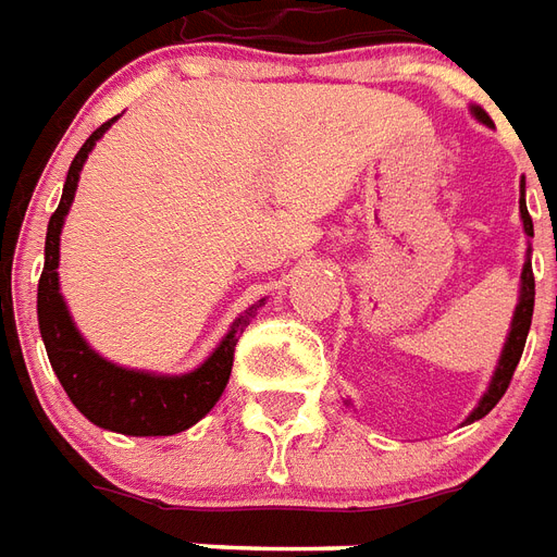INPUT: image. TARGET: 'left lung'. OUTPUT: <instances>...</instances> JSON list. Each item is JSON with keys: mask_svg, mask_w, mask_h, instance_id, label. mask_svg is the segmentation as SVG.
Listing matches in <instances>:
<instances>
[{"mask_svg": "<svg viewBox=\"0 0 557 557\" xmlns=\"http://www.w3.org/2000/svg\"><path fill=\"white\" fill-rule=\"evenodd\" d=\"M472 114H475L481 123L493 126V121H490V114L484 109L472 106ZM520 215H522L525 233L534 236V224H531L529 209H525V185H522V197H520ZM531 312H534V271H531V259H529V262L522 265L520 304H517V312H513V321H510V333H508V342H505V348H502V360H498L496 374H493V381H490L487 393H484V398L478 401L475 410L469 413L467 422H475V419H481V416H487L490 410L502 401V395L508 393L510 377H513V372H517V362H520L522 348H525V336H529V327H531Z\"/></svg>", "mask_w": 557, "mask_h": 557, "instance_id": "left-lung-1", "label": "left lung"}]
</instances>
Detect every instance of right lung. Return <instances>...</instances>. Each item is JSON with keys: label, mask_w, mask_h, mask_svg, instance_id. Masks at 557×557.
Returning a JSON list of instances; mask_svg holds the SVG:
<instances>
[{"label": "right lung", "mask_w": 557, "mask_h": 557, "mask_svg": "<svg viewBox=\"0 0 557 557\" xmlns=\"http://www.w3.org/2000/svg\"><path fill=\"white\" fill-rule=\"evenodd\" d=\"M114 121L117 117L102 123L100 129L82 144V150L70 164L59 209L49 218L44 274L37 283V321H40V336L47 345L52 372L59 374L64 393L85 419L106 431H117V434L171 436L200 422L215 407V401L226 389L230 372H233L238 333L245 331L247 321L262 300L253 304L245 315H238L230 333L212 351V357L188 374H150L123 369V366H114L100 357L88 342L82 339L59 292L61 226H64L73 197H76L82 164Z\"/></svg>", "instance_id": "obj_1"}]
</instances>
